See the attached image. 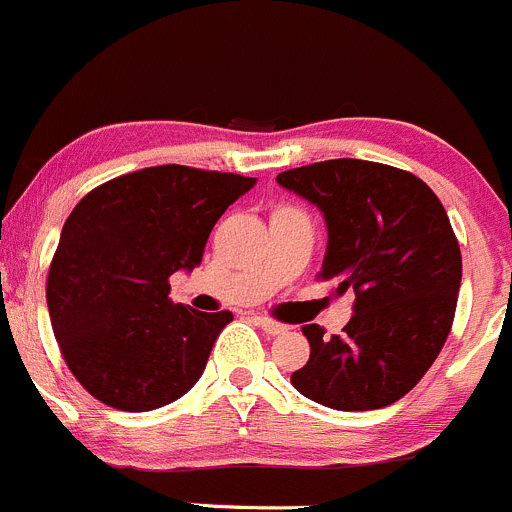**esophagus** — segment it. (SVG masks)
Returning a JSON list of instances; mask_svg holds the SVG:
<instances>
[{
  "instance_id": "esophagus-1",
  "label": "esophagus",
  "mask_w": 512,
  "mask_h": 512,
  "mask_svg": "<svg viewBox=\"0 0 512 512\" xmlns=\"http://www.w3.org/2000/svg\"><path fill=\"white\" fill-rule=\"evenodd\" d=\"M256 326L263 328L266 333H271V336H278V333L286 331V326H283V323L273 321V318H268V316H256Z\"/></svg>"
}]
</instances>
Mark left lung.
Segmentation results:
<instances>
[{
	"instance_id": "1",
	"label": "left lung",
	"mask_w": 512,
	"mask_h": 512,
	"mask_svg": "<svg viewBox=\"0 0 512 512\" xmlns=\"http://www.w3.org/2000/svg\"><path fill=\"white\" fill-rule=\"evenodd\" d=\"M276 181L323 211L318 278L336 296L356 293L343 333L303 326L311 356L293 388L336 411L391 406L426 376L453 326L463 261L443 204L416 174L376 161H318Z\"/></svg>"
}]
</instances>
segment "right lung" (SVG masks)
<instances>
[{"instance_id":"1","label":"right lung","mask_w":512,"mask_h":512,"mask_svg":"<svg viewBox=\"0 0 512 512\" xmlns=\"http://www.w3.org/2000/svg\"><path fill=\"white\" fill-rule=\"evenodd\" d=\"M256 179L181 164L96 186L74 206L47 276V306L69 371L119 411H154L204 373L231 311L169 298L171 273L199 266L211 229Z\"/></svg>"}]
</instances>
